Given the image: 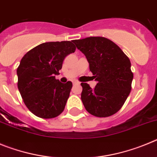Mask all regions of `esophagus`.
Masks as SVG:
<instances>
[{
  "instance_id": "1",
  "label": "esophagus",
  "mask_w": 157,
  "mask_h": 157,
  "mask_svg": "<svg viewBox=\"0 0 157 157\" xmlns=\"http://www.w3.org/2000/svg\"><path fill=\"white\" fill-rule=\"evenodd\" d=\"M78 83H79L78 81H74V82H73V84H78Z\"/></svg>"
}]
</instances>
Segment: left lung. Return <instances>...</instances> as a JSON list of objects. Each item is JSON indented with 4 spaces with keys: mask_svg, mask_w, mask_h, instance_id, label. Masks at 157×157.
Instances as JSON below:
<instances>
[{
    "mask_svg": "<svg viewBox=\"0 0 157 157\" xmlns=\"http://www.w3.org/2000/svg\"><path fill=\"white\" fill-rule=\"evenodd\" d=\"M73 42L86 56L98 82L94 89L87 83H81V99L85 109L97 117L115 114L131 90L134 75L130 59L116 44L105 37H90Z\"/></svg>",
    "mask_w": 157,
    "mask_h": 157,
    "instance_id": "left-lung-1",
    "label": "left lung"
}]
</instances>
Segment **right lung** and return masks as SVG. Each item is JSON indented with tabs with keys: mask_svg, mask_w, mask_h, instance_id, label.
I'll return each instance as SVG.
<instances>
[{
	"mask_svg": "<svg viewBox=\"0 0 157 157\" xmlns=\"http://www.w3.org/2000/svg\"><path fill=\"white\" fill-rule=\"evenodd\" d=\"M75 51L71 41L40 44L27 52L17 69L18 89L25 105L36 116L56 117L63 111L72 82L56 79L64 58Z\"/></svg>",
	"mask_w": 157,
	"mask_h": 157,
	"instance_id": "obj_1",
	"label": "right lung"
}]
</instances>
